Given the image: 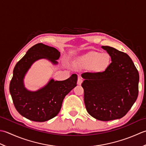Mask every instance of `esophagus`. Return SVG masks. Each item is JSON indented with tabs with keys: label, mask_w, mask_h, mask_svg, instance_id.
Masks as SVG:
<instances>
[{
	"label": "esophagus",
	"mask_w": 146,
	"mask_h": 146,
	"mask_svg": "<svg viewBox=\"0 0 146 146\" xmlns=\"http://www.w3.org/2000/svg\"><path fill=\"white\" fill-rule=\"evenodd\" d=\"M82 81H83V80H82V79L81 78V77H78V79H77V84H78V85H81Z\"/></svg>",
	"instance_id": "obj_1"
}]
</instances>
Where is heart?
Returning <instances> with one entry per match:
<instances>
[{
    "label": "heart",
    "instance_id": "obj_1",
    "mask_svg": "<svg viewBox=\"0 0 146 146\" xmlns=\"http://www.w3.org/2000/svg\"><path fill=\"white\" fill-rule=\"evenodd\" d=\"M110 62V55L108 53L93 51L82 56L77 64L81 67H93L95 70L103 71L108 67Z\"/></svg>",
    "mask_w": 146,
    "mask_h": 146
}]
</instances>
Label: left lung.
<instances>
[{
  "label": "left lung",
  "instance_id": "1",
  "mask_svg": "<svg viewBox=\"0 0 146 146\" xmlns=\"http://www.w3.org/2000/svg\"><path fill=\"white\" fill-rule=\"evenodd\" d=\"M102 47L110 55L111 64L102 72L82 74L84 81L81 86L88 113L97 120L110 121L124 117L135 102L139 75L127 53Z\"/></svg>",
  "mask_w": 146,
  "mask_h": 146
}]
</instances>
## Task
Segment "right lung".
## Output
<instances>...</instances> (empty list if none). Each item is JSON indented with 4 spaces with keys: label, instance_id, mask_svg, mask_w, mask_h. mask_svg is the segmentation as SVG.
Here are the masks:
<instances>
[{
    "label": "right lung",
    "instance_id": "1",
    "mask_svg": "<svg viewBox=\"0 0 146 146\" xmlns=\"http://www.w3.org/2000/svg\"><path fill=\"white\" fill-rule=\"evenodd\" d=\"M59 57L60 52L56 48L38 43L15 65L9 91L15 108L24 117L39 122L55 117L60 110L65 96L77 86V76L74 74L65 81L51 79L37 91H29L24 87V77L33 63L38 59L47 58L56 64Z\"/></svg>",
    "mask_w": 146,
    "mask_h": 146
}]
</instances>
